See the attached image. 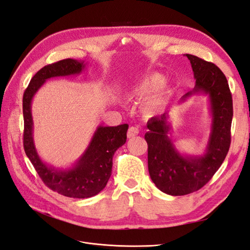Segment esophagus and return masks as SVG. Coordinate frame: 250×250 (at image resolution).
Instances as JSON below:
<instances>
[{"mask_svg":"<svg viewBox=\"0 0 250 250\" xmlns=\"http://www.w3.org/2000/svg\"><path fill=\"white\" fill-rule=\"evenodd\" d=\"M139 133V130L137 126H131L127 131V138H133V137L137 136Z\"/></svg>","mask_w":250,"mask_h":250,"instance_id":"esophagus-1","label":"esophagus"}]
</instances>
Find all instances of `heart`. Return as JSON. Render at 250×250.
<instances>
[{
  "mask_svg": "<svg viewBox=\"0 0 250 250\" xmlns=\"http://www.w3.org/2000/svg\"><path fill=\"white\" fill-rule=\"evenodd\" d=\"M165 83V77L158 72H154V74H149L146 77H143L138 82L134 84L128 91V95L131 98H143L152 92L159 90ZM159 110V104L157 100H150L148 101L143 107L144 114L146 115H152Z\"/></svg>",
  "mask_w": 250,
  "mask_h": 250,
  "instance_id": "obj_1",
  "label": "heart"
}]
</instances>
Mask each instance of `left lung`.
Wrapping results in <instances>:
<instances>
[{
    "mask_svg": "<svg viewBox=\"0 0 250 250\" xmlns=\"http://www.w3.org/2000/svg\"><path fill=\"white\" fill-rule=\"evenodd\" d=\"M195 78V87L185 94V101L192 94L208 95L212 113L211 134L205 155L182 156L169 138L170 124L168 113L151 117L148 132L144 136L148 151L147 163L151 181L158 189L169 195L190 194L203 188L218 170L230 146L232 99L228 80L214 63L186 54Z\"/></svg>",
    "mask_w": 250,
    "mask_h": 250,
    "instance_id": "obj_1",
    "label": "left lung"
}]
</instances>
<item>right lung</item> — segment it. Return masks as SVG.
Masks as SVG:
<instances>
[{
    "instance_id": "obj_1",
    "label": "right lung",
    "mask_w": 250,
    "mask_h": 250,
    "mask_svg": "<svg viewBox=\"0 0 250 250\" xmlns=\"http://www.w3.org/2000/svg\"><path fill=\"white\" fill-rule=\"evenodd\" d=\"M85 68L83 61L64 59L45 65L38 70L23 92V148L45 186L67 197L88 198L100 193L110 179L114 152L126 141V124L117 126H102L95 131L92 139L76 165L58 170L49 167L39 158L33 141V119L31 103L34 94L47 79L78 75Z\"/></svg>"
}]
</instances>
